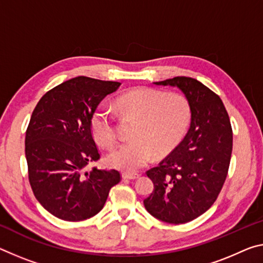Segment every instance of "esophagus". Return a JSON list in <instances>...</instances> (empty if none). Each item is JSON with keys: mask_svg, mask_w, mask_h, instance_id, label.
Returning <instances> with one entry per match:
<instances>
[{"mask_svg": "<svg viewBox=\"0 0 263 263\" xmlns=\"http://www.w3.org/2000/svg\"><path fill=\"white\" fill-rule=\"evenodd\" d=\"M122 177H123V179H128V180H133V179H137V178H139V174H137V173H128V172H124L123 174H122Z\"/></svg>", "mask_w": 263, "mask_h": 263, "instance_id": "34e87169", "label": "esophagus"}]
</instances>
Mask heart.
I'll list each match as a JSON object with an SVG mask.
<instances>
[{"label":"heart","instance_id":"obj_1","mask_svg":"<svg viewBox=\"0 0 263 263\" xmlns=\"http://www.w3.org/2000/svg\"><path fill=\"white\" fill-rule=\"evenodd\" d=\"M117 106L124 114L137 118L132 139L111 149L107 164L111 167L139 170L157 156H165L180 143L191 120L190 102L184 95L140 87L117 99ZM90 127L95 140L103 147H111L117 139L116 119L107 107L93 111Z\"/></svg>","mask_w":263,"mask_h":263}]
</instances>
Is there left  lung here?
I'll use <instances>...</instances> for the list:
<instances>
[{"instance_id":"left-lung-1","label":"left lung","mask_w":263,"mask_h":263,"mask_svg":"<svg viewBox=\"0 0 263 263\" xmlns=\"http://www.w3.org/2000/svg\"><path fill=\"white\" fill-rule=\"evenodd\" d=\"M154 84L185 95L191 126L181 143L146 172L154 189L144 206L161 221L186 223L205 213L222 189L233 147L231 122L219 96L197 79L179 76Z\"/></svg>"}]
</instances>
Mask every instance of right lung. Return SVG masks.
I'll return each instance as SVG.
<instances>
[{
  "mask_svg": "<svg viewBox=\"0 0 263 263\" xmlns=\"http://www.w3.org/2000/svg\"><path fill=\"white\" fill-rule=\"evenodd\" d=\"M120 83L78 76L48 91L37 103L26 132L29 182L36 199L56 218L82 221L102 211L116 170L84 168L99 159L90 119Z\"/></svg>",
  "mask_w": 263,
  "mask_h": 263,
  "instance_id": "obj_1",
  "label": "right lung"
}]
</instances>
